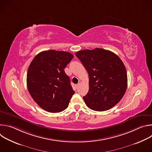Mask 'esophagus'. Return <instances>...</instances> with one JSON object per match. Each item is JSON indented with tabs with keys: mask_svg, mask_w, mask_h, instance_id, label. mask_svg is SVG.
<instances>
[{
	"mask_svg": "<svg viewBox=\"0 0 152 152\" xmlns=\"http://www.w3.org/2000/svg\"><path fill=\"white\" fill-rule=\"evenodd\" d=\"M79 86H80V83H78L77 84H76V85H75V86H76V88H78Z\"/></svg>",
	"mask_w": 152,
	"mask_h": 152,
	"instance_id": "1",
	"label": "esophagus"
}]
</instances>
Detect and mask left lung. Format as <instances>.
I'll return each instance as SVG.
<instances>
[{
  "label": "left lung",
  "instance_id": "obj_1",
  "mask_svg": "<svg viewBox=\"0 0 152 152\" xmlns=\"http://www.w3.org/2000/svg\"><path fill=\"white\" fill-rule=\"evenodd\" d=\"M76 56L89 76V91L83 97L85 104L97 111L110 110L123 98L127 88L123 62L113 52L99 48L80 50Z\"/></svg>",
  "mask_w": 152,
  "mask_h": 152
}]
</instances>
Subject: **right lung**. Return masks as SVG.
Wrapping results in <instances>:
<instances>
[{"label":"right lung","instance_id":"1","mask_svg":"<svg viewBox=\"0 0 152 152\" xmlns=\"http://www.w3.org/2000/svg\"><path fill=\"white\" fill-rule=\"evenodd\" d=\"M73 55L50 50L37 55L27 73V86L34 100L42 109L59 113L68 107L75 91L64 69Z\"/></svg>","mask_w":152,"mask_h":152}]
</instances>
